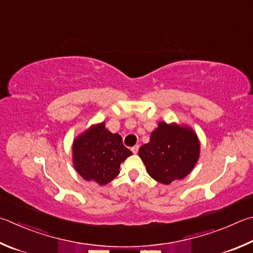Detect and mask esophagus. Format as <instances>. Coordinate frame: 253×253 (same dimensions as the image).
<instances>
[{
    "label": "esophagus",
    "mask_w": 253,
    "mask_h": 253,
    "mask_svg": "<svg viewBox=\"0 0 253 253\" xmlns=\"http://www.w3.org/2000/svg\"><path fill=\"white\" fill-rule=\"evenodd\" d=\"M138 149H139V146H138V145H136V146L132 147V148H131L132 154H137V153H138Z\"/></svg>",
    "instance_id": "esophagus-1"
}]
</instances>
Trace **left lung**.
Instances as JSON below:
<instances>
[{"label":"left lung","instance_id":"obj_1","mask_svg":"<svg viewBox=\"0 0 253 253\" xmlns=\"http://www.w3.org/2000/svg\"><path fill=\"white\" fill-rule=\"evenodd\" d=\"M138 154L149 176L169 185L183 179L194 169L199 159L200 141L189 126L160 122Z\"/></svg>","mask_w":253,"mask_h":253}]
</instances>
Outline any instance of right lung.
Instances as JSON below:
<instances>
[{
	"label": "right lung",
	"mask_w": 253,
	"mask_h": 253,
	"mask_svg": "<svg viewBox=\"0 0 253 253\" xmlns=\"http://www.w3.org/2000/svg\"><path fill=\"white\" fill-rule=\"evenodd\" d=\"M73 165L87 181L99 186L111 182L118 176L121 164L131 155L123 145L121 135L113 134L105 122L95 124L73 141Z\"/></svg>",
	"instance_id": "add662e5"
}]
</instances>
